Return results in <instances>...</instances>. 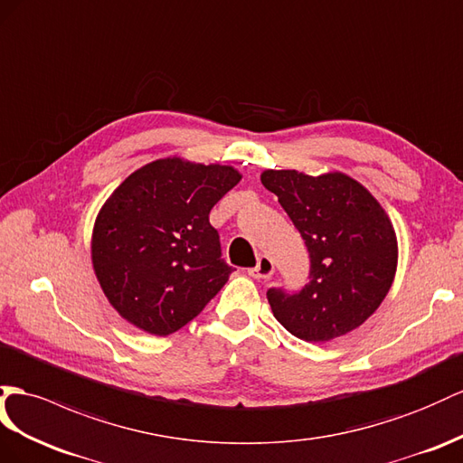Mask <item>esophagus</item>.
<instances>
[{"instance_id":"1","label":"esophagus","mask_w":463,"mask_h":463,"mask_svg":"<svg viewBox=\"0 0 463 463\" xmlns=\"http://www.w3.org/2000/svg\"><path fill=\"white\" fill-rule=\"evenodd\" d=\"M248 274H250L254 279H266L274 274V262H271L268 256H260L258 264L248 269Z\"/></svg>"}]
</instances>
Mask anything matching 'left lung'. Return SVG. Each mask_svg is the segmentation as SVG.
<instances>
[{
  "instance_id": "obj_1",
  "label": "left lung",
  "mask_w": 463,
  "mask_h": 463,
  "mask_svg": "<svg viewBox=\"0 0 463 463\" xmlns=\"http://www.w3.org/2000/svg\"><path fill=\"white\" fill-rule=\"evenodd\" d=\"M303 236L311 268L298 291L269 288L271 313L293 336L328 342L370 318L393 283L397 239L382 205L345 174H262Z\"/></svg>"
}]
</instances>
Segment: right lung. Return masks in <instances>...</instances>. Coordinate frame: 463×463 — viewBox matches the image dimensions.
Wrapping results in <instances>:
<instances>
[{
    "label": "right lung",
    "instance_id": "obj_1",
    "mask_svg": "<svg viewBox=\"0 0 463 463\" xmlns=\"http://www.w3.org/2000/svg\"><path fill=\"white\" fill-rule=\"evenodd\" d=\"M239 182L231 165L164 158L115 189L98 215L91 260L118 315L165 336L205 309L232 271L209 213Z\"/></svg>",
    "mask_w": 463,
    "mask_h": 463
}]
</instances>
